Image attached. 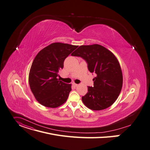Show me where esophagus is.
I'll return each instance as SVG.
<instances>
[{
  "label": "esophagus",
  "mask_w": 150,
  "mask_h": 150,
  "mask_svg": "<svg viewBox=\"0 0 150 150\" xmlns=\"http://www.w3.org/2000/svg\"><path fill=\"white\" fill-rule=\"evenodd\" d=\"M73 86H74V87H77L78 85L77 84H75V83H73Z\"/></svg>",
  "instance_id": "1"
}]
</instances>
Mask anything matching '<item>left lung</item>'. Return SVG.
Wrapping results in <instances>:
<instances>
[{
    "label": "left lung",
    "instance_id": "left-lung-1",
    "mask_svg": "<svg viewBox=\"0 0 150 150\" xmlns=\"http://www.w3.org/2000/svg\"><path fill=\"white\" fill-rule=\"evenodd\" d=\"M82 57L88 69L96 74L94 86L88 87V92L82 97L89 109L100 111L110 107L117 99L122 86V74L118 60L105 47L98 45H81L71 54Z\"/></svg>",
    "mask_w": 150,
    "mask_h": 150
}]
</instances>
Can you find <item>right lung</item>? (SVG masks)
<instances>
[{
  "label": "right lung",
  "mask_w": 150,
  "mask_h": 150,
  "mask_svg": "<svg viewBox=\"0 0 150 150\" xmlns=\"http://www.w3.org/2000/svg\"><path fill=\"white\" fill-rule=\"evenodd\" d=\"M78 46L55 42L40 50L32 64L29 83L36 100L48 108H57L67 99L71 84H67L57 77L63 67L65 59Z\"/></svg>",
  "instance_id": "obj_1"
}]
</instances>
